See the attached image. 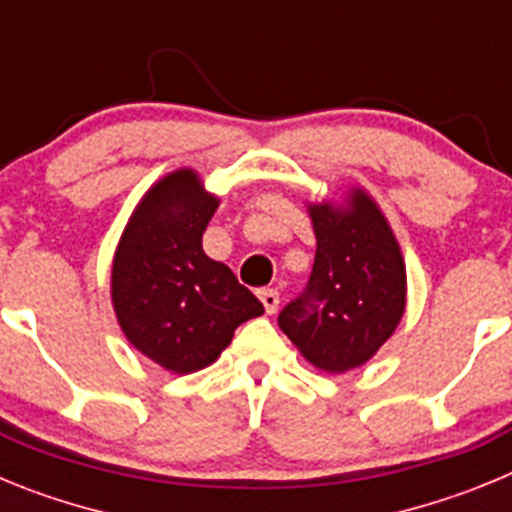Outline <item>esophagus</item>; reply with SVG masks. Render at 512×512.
Masks as SVG:
<instances>
[{
  "label": "esophagus",
  "mask_w": 512,
  "mask_h": 512,
  "mask_svg": "<svg viewBox=\"0 0 512 512\" xmlns=\"http://www.w3.org/2000/svg\"><path fill=\"white\" fill-rule=\"evenodd\" d=\"M259 297H261V305H264V310L269 312V315H274V312H277V307H279V300H282L277 289H264Z\"/></svg>",
  "instance_id": "1"
}]
</instances>
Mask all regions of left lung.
<instances>
[{"label":"left lung","instance_id":"left-lung-1","mask_svg":"<svg viewBox=\"0 0 512 512\" xmlns=\"http://www.w3.org/2000/svg\"><path fill=\"white\" fill-rule=\"evenodd\" d=\"M315 264L279 328L325 374L359 369L390 341L408 305V271L390 220L364 187L343 202H307Z\"/></svg>","mask_w":512,"mask_h":512}]
</instances>
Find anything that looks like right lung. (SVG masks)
Returning a JSON list of instances; mask_svg holds the SVG:
<instances>
[{"mask_svg":"<svg viewBox=\"0 0 512 512\" xmlns=\"http://www.w3.org/2000/svg\"><path fill=\"white\" fill-rule=\"evenodd\" d=\"M217 205L197 171H169L140 197L112 256L117 325L135 351L171 374L210 366L238 325L264 315L233 271L202 248Z\"/></svg>","mask_w":512,"mask_h":512,"instance_id":"add662e5","label":"right lung"}]
</instances>
